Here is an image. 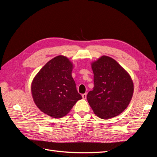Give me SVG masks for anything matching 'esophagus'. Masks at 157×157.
Returning <instances> with one entry per match:
<instances>
[{
  "label": "esophagus",
  "mask_w": 157,
  "mask_h": 157,
  "mask_svg": "<svg viewBox=\"0 0 157 157\" xmlns=\"http://www.w3.org/2000/svg\"><path fill=\"white\" fill-rule=\"evenodd\" d=\"M82 98L83 99H86V94H82Z\"/></svg>",
  "instance_id": "34e87169"
}]
</instances>
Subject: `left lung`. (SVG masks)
<instances>
[{
    "mask_svg": "<svg viewBox=\"0 0 157 157\" xmlns=\"http://www.w3.org/2000/svg\"><path fill=\"white\" fill-rule=\"evenodd\" d=\"M94 90L87 100L94 114L103 119L120 115L129 105L134 93L130 75L110 57L102 56L91 63Z\"/></svg>",
    "mask_w": 157,
    "mask_h": 157,
    "instance_id": "left-lung-1",
    "label": "left lung"
}]
</instances>
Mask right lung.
Segmentation results:
<instances>
[{"label": "right lung", "instance_id": "obj_1", "mask_svg": "<svg viewBox=\"0 0 157 157\" xmlns=\"http://www.w3.org/2000/svg\"><path fill=\"white\" fill-rule=\"evenodd\" d=\"M73 64L64 56L50 60L33 78L31 94L40 110L52 118H61L82 99L72 77Z\"/></svg>", "mask_w": 157, "mask_h": 157}]
</instances>
